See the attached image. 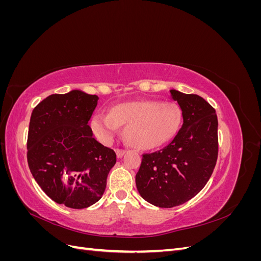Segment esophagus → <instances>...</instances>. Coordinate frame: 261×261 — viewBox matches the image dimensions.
Instances as JSON below:
<instances>
[{
  "label": "esophagus",
  "mask_w": 261,
  "mask_h": 261,
  "mask_svg": "<svg viewBox=\"0 0 261 261\" xmlns=\"http://www.w3.org/2000/svg\"><path fill=\"white\" fill-rule=\"evenodd\" d=\"M115 152H116L117 158H122L123 154L125 153V150L124 149H115Z\"/></svg>",
  "instance_id": "34e87169"
}]
</instances>
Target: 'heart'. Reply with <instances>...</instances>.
Wrapping results in <instances>:
<instances>
[{"label":"heart","mask_w":261,"mask_h":261,"mask_svg":"<svg viewBox=\"0 0 261 261\" xmlns=\"http://www.w3.org/2000/svg\"><path fill=\"white\" fill-rule=\"evenodd\" d=\"M181 122L183 111L175 102L141 100L117 105L110 113L93 114L91 128L101 143L110 145L125 125L124 135L130 144L137 149L149 150L174 137Z\"/></svg>","instance_id":"1"}]
</instances>
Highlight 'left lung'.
Masks as SVG:
<instances>
[{
	"instance_id": "obj_1",
	"label": "left lung",
	"mask_w": 261,
	"mask_h": 261,
	"mask_svg": "<svg viewBox=\"0 0 261 261\" xmlns=\"http://www.w3.org/2000/svg\"><path fill=\"white\" fill-rule=\"evenodd\" d=\"M170 92L183 111V125L168 146L143 154L136 174L140 196L160 208L176 207L195 197L218 159L216 110L198 94Z\"/></svg>"
}]
</instances>
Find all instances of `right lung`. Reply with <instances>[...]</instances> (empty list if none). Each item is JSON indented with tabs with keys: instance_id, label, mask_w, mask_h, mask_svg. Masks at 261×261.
I'll return each mask as SVG.
<instances>
[{
	"instance_id": "right-lung-1",
	"label": "right lung",
	"mask_w": 261,
	"mask_h": 261,
	"mask_svg": "<svg viewBox=\"0 0 261 261\" xmlns=\"http://www.w3.org/2000/svg\"><path fill=\"white\" fill-rule=\"evenodd\" d=\"M98 96L82 90L51 94L31 113L27 160L31 174L50 198L84 209L103 195L116 162L114 150L92 137L88 122Z\"/></svg>"
}]
</instances>
